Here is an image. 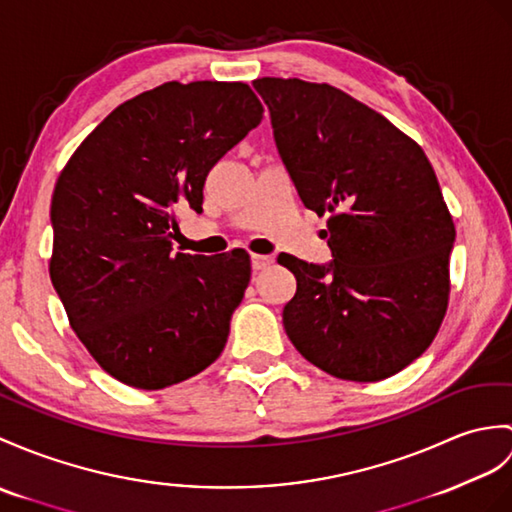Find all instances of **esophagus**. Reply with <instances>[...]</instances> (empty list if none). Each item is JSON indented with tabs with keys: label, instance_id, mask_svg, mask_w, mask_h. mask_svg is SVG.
<instances>
[{
	"label": "esophagus",
	"instance_id": "obj_1",
	"mask_svg": "<svg viewBox=\"0 0 512 512\" xmlns=\"http://www.w3.org/2000/svg\"><path fill=\"white\" fill-rule=\"evenodd\" d=\"M272 264H275V259H272L270 255H251V268H253L255 272L266 270V268H270Z\"/></svg>",
	"mask_w": 512,
	"mask_h": 512
}]
</instances>
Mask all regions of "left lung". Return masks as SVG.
I'll return each instance as SVG.
<instances>
[{
  "mask_svg": "<svg viewBox=\"0 0 512 512\" xmlns=\"http://www.w3.org/2000/svg\"><path fill=\"white\" fill-rule=\"evenodd\" d=\"M279 157L301 202L329 213L331 261L279 255L296 277L283 327L303 358L377 382L430 347L447 310L456 229L417 141L329 85L259 78Z\"/></svg>",
  "mask_w": 512,
  "mask_h": 512,
  "instance_id": "1",
  "label": "left lung"
}]
</instances>
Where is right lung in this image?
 I'll list each match as a JSON object with an SVG mask.
<instances>
[{
  "label": "right lung",
  "instance_id": "1",
  "mask_svg": "<svg viewBox=\"0 0 512 512\" xmlns=\"http://www.w3.org/2000/svg\"><path fill=\"white\" fill-rule=\"evenodd\" d=\"M261 111L244 82H165L117 106L58 176L52 285L80 342L122 384H178L227 344L251 261L176 253V211H202L207 174Z\"/></svg>",
  "mask_w": 512,
  "mask_h": 512
}]
</instances>
